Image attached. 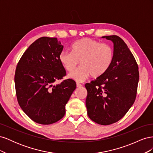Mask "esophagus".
<instances>
[{"instance_id":"1","label":"esophagus","mask_w":153,"mask_h":153,"mask_svg":"<svg viewBox=\"0 0 153 153\" xmlns=\"http://www.w3.org/2000/svg\"><path fill=\"white\" fill-rule=\"evenodd\" d=\"M76 87L80 88V87H82V85L81 84H80V83H76Z\"/></svg>"}]
</instances>
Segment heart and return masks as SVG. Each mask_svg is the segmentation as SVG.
<instances>
[{"label": "heart", "instance_id": "obj_1", "mask_svg": "<svg viewBox=\"0 0 153 153\" xmlns=\"http://www.w3.org/2000/svg\"><path fill=\"white\" fill-rule=\"evenodd\" d=\"M113 58L114 50L110 45L87 38L76 41L72 46V52L63 50L59 57L62 66L68 71L81 61L82 65L68 75L69 78L76 82H83L90 75L98 77L103 75Z\"/></svg>", "mask_w": 153, "mask_h": 153}]
</instances>
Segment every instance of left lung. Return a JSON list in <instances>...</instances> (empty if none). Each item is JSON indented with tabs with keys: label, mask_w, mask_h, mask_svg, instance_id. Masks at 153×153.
I'll return each mask as SVG.
<instances>
[{
	"label": "left lung",
	"mask_w": 153,
	"mask_h": 153,
	"mask_svg": "<svg viewBox=\"0 0 153 153\" xmlns=\"http://www.w3.org/2000/svg\"><path fill=\"white\" fill-rule=\"evenodd\" d=\"M102 38L114 43L113 61L103 75L85 85V104L92 121L109 125L123 118L135 102L139 72L135 57L120 37Z\"/></svg>",
	"instance_id": "obj_1"
}]
</instances>
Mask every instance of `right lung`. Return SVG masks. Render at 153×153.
<instances>
[{"label":"right lung","instance_id":"right-lung-1","mask_svg":"<svg viewBox=\"0 0 153 153\" xmlns=\"http://www.w3.org/2000/svg\"><path fill=\"white\" fill-rule=\"evenodd\" d=\"M62 50L57 38L41 37L29 46L17 64L15 83L18 104L37 123L50 124L61 119L76 89L72 79L54 84L66 74L59 59Z\"/></svg>","mask_w":153,"mask_h":153}]
</instances>
